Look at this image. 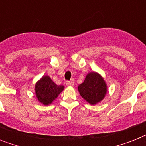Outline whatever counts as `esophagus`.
Segmentation results:
<instances>
[{"label":"esophagus","mask_w":146,"mask_h":146,"mask_svg":"<svg viewBox=\"0 0 146 146\" xmlns=\"http://www.w3.org/2000/svg\"><path fill=\"white\" fill-rule=\"evenodd\" d=\"M66 85L67 86H74V82L73 81H67L66 82Z\"/></svg>","instance_id":"obj_1"}]
</instances>
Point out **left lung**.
<instances>
[{"label": "left lung", "instance_id": "left-lung-1", "mask_svg": "<svg viewBox=\"0 0 146 146\" xmlns=\"http://www.w3.org/2000/svg\"><path fill=\"white\" fill-rule=\"evenodd\" d=\"M83 98L91 104H96L104 98L107 92V86L104 79L96 72L87 74L84 82L78 86Z\"/></svg>", "mask_w": 146, "mask_h": 146}]
</instances>
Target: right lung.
I'll use <instances>...</instances> for the list:
<instances>
[{
    "mask_svg": "<svg viewBox=\"0 0 146 146\" xmlns=\"http://www.w3.org/2000/svg\"><path fill=\"white\" fill-rule=\"evenodd\" d=\"M64 89V86L56 85L48 76H43L36 82L35 87L36 97L44 105L52 103Z\"/></svg>",
    "mask_w": 146,
    "mask_h": 146,
    "instance_id": "add662e5",
    "label": "right lung"
}]
</instances>
